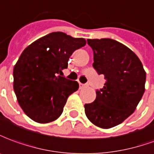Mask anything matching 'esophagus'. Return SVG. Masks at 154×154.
I'll use <instances>...</instances> for the list:
<instances>
[{"mask_svg":"<svg viewBox=\"0 0 154 154\" xmlns=\"http://www.w3.org/2000/svg\"><path fill=\"white\" fill-rule=\"evenodd\" d=\"M79 86H80V88H84V87H85V85H83V84H79Z\"/></svg>","mask_w":154,"mask_h":154,"instance_id":"esophagus-1","label":"esophagus"}]
</instances>
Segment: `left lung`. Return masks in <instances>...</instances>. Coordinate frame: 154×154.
<instances>
[{
	"label": "left lung",
	"instance_id": "8db88e82",
	"mask_svg": "<svg viewBox=\"0 0 154 154\" xmlns=\"http://www.w3.org/2000/svg\"><path fill=\"white\" fill-rule=\"evenodd\" d=\"M87 41L94 51L93 66L106 82L96 91L95 100L85 104V111L92 124L110 128L134 112L144 93L146 72L138 56L117 40Z\"/></svg>",
	"mask_w": 154,
	"mask_h": 154
}]
</instances>
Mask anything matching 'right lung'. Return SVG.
Wrapping results in <instances>:
<instances>
[{"instance_id":"obj_1","label":"right lung","mask_w":154,"mask_h":154,"mask_svg":"<svg viewBox=\"0 0 154 154\" xmlns=\"http://www.w3.org/2000/svg\"><path fill=\"white\" fill-rule=\"evenodd\" d=\"M84 38L52 32L34 41L14 66L13 87L20 106L40 124L57 119L68 97L79 89L77 81L60 75L73 52L85 46Z\"/></svg>"}]
</instances>
